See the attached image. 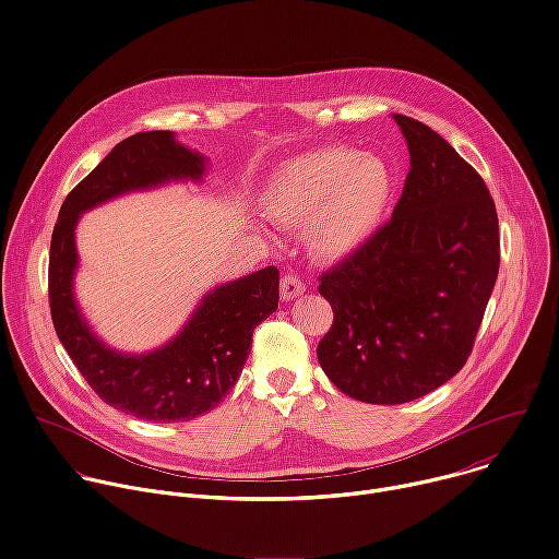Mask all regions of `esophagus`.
<instances>
[{"mask_svg": "<svg viewBox=\"0 0 559 559\" xmlns=\"http://www.w3.org/2000/svg\"><path fill=\"white\" fill-rule=\"evenodd\" d=\"M302 292H306V285H302V281L298 276H292V274L283 276V281H281V298L283 300H292Z\"/></svg>", "mask_w": 559, "mask_h": 559, "instance_id": "obj_1", "label": "esophagus"}]
</instances>
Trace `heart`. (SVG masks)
<instances>
[{
  "label": "heart",
  "instance_id": "b5f03b06",
  "mask_svg": "<svg viewBox=\"0 0 559 559\" xmlns=\"http://www.w3.org/2000/svg\"><path fill=\"white\" fill-rule=\"evenodd\" d=\"M396 195V174L379 156L330 144L281 163L263 191V207L287 229L306 231L323 263L359 253L385 225Z\"/></svg>",
  "mask_w": 559,
  "mask_h": 559
}]
</instances>
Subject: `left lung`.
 <instances>
[{"instance_id": "8db88e82", "label": "left lung", "mask_w": 559, "mask_h": 559, "mask_svg": "<svg viewBox=\"0 0 559 559\" xmlns=\"http://www.w3.org/2000/svg\"><path fill=\"white\" fill-rule=\"evenodd\" d=\"M411 174L392 218L321 276L334 323L317 357L366 403H408L460 372L499 272V225L486 182L419 120L394 114Z\"/></svg>"}]
</instances>
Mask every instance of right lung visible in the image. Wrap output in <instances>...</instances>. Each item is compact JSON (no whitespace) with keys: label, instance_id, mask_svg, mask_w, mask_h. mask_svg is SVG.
Instances as JSON below:
<instances>
[{"label":"right lung","instance_id":"add662e5","mask_svg":"<svg viewBox=\"0 0 559 559\" xmlns=\"http://www.w3.org/2000/svg\"><path fill=\"white\" fill-rule=\"evenodd\" d=\"M207 158L174 131H142L111 148L62 202L50 238V317L69 357L95 394L144 421H189L223 401L238 381L251 334L278 308V270L265 267L205 292L180 332L156 349L129 354L107 345L75 298V227L105 202L169 182H202Z\"/></svg>","mask_w":559,"mask_h":559}]
</instances>
